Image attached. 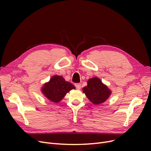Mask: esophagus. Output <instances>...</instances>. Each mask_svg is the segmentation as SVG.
<instances>
[{
    "mask_svg": "<svg viewBox=\"0 0 151 151\" xmlns=\"http://www.w3.org/2000/svg\"><path fill=\"white\" fill-rule=\"evenodd\" d=\"M75 86L76 87V88L77 89H80L81 88V84L79 83H77V84H75Z\"/></svg>",
    "mask_w": 151,
    "mask_h": 151,
    "instance_id": "1",
    "label": "esophagus"
}]
</instances>
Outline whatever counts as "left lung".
Here are the masks:
<instances>
[{
	"mask_svg": "<svg viewBox=\"0 0 151 151\" xmlns=\"http://www.w3.org/2000/svg\"><path fill=\"white\" fill-rule=\"evenodd\" d=\"M83 93L94 104H100L106 101L111 94V91L97 77L88 81V85L83 88Z\"/></svg>",
	"mask_w": 151,
	"mask_h": 151,
	"instance_id": "1",
	"label": "left lung"
}]
</instances>
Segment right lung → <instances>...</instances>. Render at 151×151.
<instances>
[{"instance_id":"1","label":"right lung","mask_w":151,"mask_h":151,"mask_svg":"<svg viewBox=\"0 0 151 151\" xmlns=\"http://www.w3.org/2000/svg\"><path fill=\"white\" fill-rule=\"evenodd\" d=\"M75 89V86L66 81L62 76L55 75L43 85L41 92L50 101L57 103L62 101L70 90Z\"/></svg>"}]
</instances>
